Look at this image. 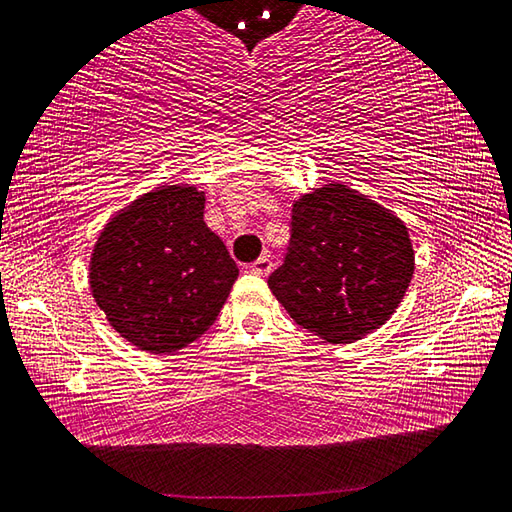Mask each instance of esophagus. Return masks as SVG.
<instances>
[{
	"mask_svg": "<svg viewBox=\"0 0 512 512\" xmlns=\"http://www.w3.org/2000/svg\"><path fill=\"white\" fill-rule=\"evenodd\" d=\"M248 269L253 271V273H257V275H269V273H271V269H273V264H271L269 255H262V257L257 259V262L250 264Z\"/></svg>",
	"mask_w": 512,
	"mask_h": 512,
	"instance_id": "esophagus-1",
	"label": "esophagus"
}]
</instances>
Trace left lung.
Returning <instances> with one entry per match:
<instances>
[{
	"label": "left lung",
	"mask_w": 512,
	"mask_h": 512,
	"mask_svg": "<svg viewBox=\"0 0 512 512\" xmlns=\"http://www.w3.org/2000/svg\"><path fill=\"white\" fill-rule=\"evenodd\" d=\"M412 273L415 250L401 218L332 182L294 202L285 262L269 287L298 326L348 344L396 312Z\"/></svg>",
	"instance_id": "8db88e82"
}]
</instances>
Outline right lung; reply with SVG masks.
<instances>
[{
    "label": "right lung",
    "instance_id": "1",
    "mask_svg": "<svg viewBox=\"0 0 512 512\" xmlns=\"http://www.w3.org/2000/svg\"><path fill=\"white\" fill-rule=\"evenodd\" d=\"M189 184L143 193L104 225L91 291L111 328L148 353H175L216 321L239 269Z\"/></svg>",
    "mask_w": 512,
    "mask_h": 512
}]
</instances>
